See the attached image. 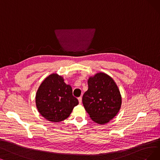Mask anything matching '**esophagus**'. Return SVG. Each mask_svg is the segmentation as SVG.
<instances>
[{
	"mask_svg": "<svg viewBox=\"0 0 160 160\" xmlns=\"http://www.w3.org/2000/svg\"><path fill=\"white\" fill-rule=\"evenodd\" d=\"M78 100H79V104H81L82 103V97H79V98H78Z\"/></svg>",
	"mask_w": 160,
	"mask_h": 160,
	"instance_id": "esophagus-1",
	"label": "esophagus"
}]
</instances>
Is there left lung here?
I'll return each instance as SVG.
<instances>
[{
	"label": "left lung",
	"mask_w": 160,
	"mask_h": 160,
	"mask_svg": "<svg viewBox=\"0 0 160 160\" xmlns=\"http://www.w3.org/2000/svg\"><path fill=\"white\" fill-rule=\"evenodd\" d=\"M88 90L82 96L85 110L94 122L105 124L116 116L121 105L118 87L113 79L98 73L88 80Z\"/></svg>",
	"instance_id": "1"
}]
</instances>
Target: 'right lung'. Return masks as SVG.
Here are the masks:
<instances>
[{
  "instance_id": "add662e5",
  "label": "right lung",
  "mask_w": 160,
  "mask_h": 160,
  "mask_svg": "<svg viewBox=\"0 0 160 160\" xmlns=\"http://www.w3.org/2000/svg\"><path fill=\"white\" fill-rule=\"evenodd\" d=\"M35 102L41 116L52 122L67 119L79 104L73 96L71 86L66 85L62 77L56 73L50 75L42 81L37 92Z\"/></svg>"
}]
</instances>
